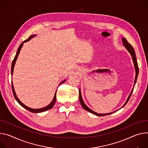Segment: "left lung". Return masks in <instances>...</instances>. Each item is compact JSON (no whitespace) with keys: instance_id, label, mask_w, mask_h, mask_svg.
<instances>
[{"instance_id":"1","label":"left lung","mask_w":148,"mask_h":148,"mask_svg":"<svg viewBox=\"0 0 148 148\" xmlns=\"http://www.w3.org/2000/svg\"><path fill=\"white\" fill-rule=\"evenodd\" d=\"M122 42H123V46H124V47L126 48V49L129 51V52L130 53V55H131V56H132V60H133V64H134V66H135V71H136V76H135V82H134L133 88H132V91H131V92H130V95H129V97H128V98H127L126 101L125 102V103L124 104V105L122 106V107H124V106L127 104V103L128 101L129 100V99H130V96H131L132 94V92H133V88H134V87H135V84H136V80H137L138 76V74H139V67H138V62H137V59H136V54H135V50H134V49H133V48L132 47V46L127 42V40H126L125 38H122ZM79 102H80V103H81V104H82V107H83V108L84 109H85L86 110H87V111H88V112H90V113H92V114H95V115H96V116H103L108 115V114H110L113 113V112H111V113H109L99 114V113H96V112H94V111L92 110L91 109H90L89 108V107H88L86 105V104L84 103V101H83V98H82V97L81 90H80V89H79ZM121 108H122V107H121ZM116 111H117V110H116ZM116 111H115V112H116Z\"/></svg>"}]
</instances>
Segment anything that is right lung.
Masks as SVG:
<instances>
[{
    "instance_id": "right-lung-1",
    "label": "right lung",
    "mask_w": 148,
    "mask_h": 148,
    "mask_svg": "<svg viewBox=\"0 0 148 148\" xmlns=\"http://www.w3.org/2000/svg\"><path fill=\"white\" fill-rule=\"evenodd\" d=\"M34 36H35V35H31V36L29 37L28 39H27L26 40H25V41H24L20 45V46L19 47V48H18V51H17V52H16V56H15L14 59H13V61H12V68H11V74H12V75L13 74V69H14V66H15L16 61V60H17V58H18V55H19V53H20L21 49V48H22V46H23V43H25V42H26L29 41L31 38H34ZM65 81H66V79L64 80V81H62L60 84H61L64 83ZM12 89L13 96H14L15 99L18 102V103H19L21 106H22L23 107H24V108H25V109L28 110V111H29V112H32V113H41V112H45V111H47V110H49V109H51L52 108V107L53 106V105H54V104H55V103H56V93H57V90H56V93H55V95H54V97H53V99L52 101H51V103L49 105H48L47 106H46V107H43V108H41V109H31V108H30V107H28V106H25L24 104H23V103L19 100V99L17 97L16 95V92H15V90H14V87H13V85L12 82Z\"/></svg>"
}]
</instances>
